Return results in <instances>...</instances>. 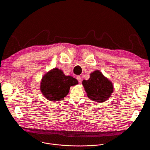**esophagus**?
I'll use <instances>...</instances> for the list:
<instances>
[{
	"mask_svg": "<svg viewBox=\"0 0 150 150\" xmlns=\"http://www.w3.org/2000/svg\"><path fill=\"white\" fill-rule=\"evenodd\" d=\"M76 79H77V80L79 82H81V81H82V78H81V76H76Z\"/></svg>",
	"mask_w": 150,
	"mask_h": 150,
	"instance_id": "1",
	"label": "esophagus"
}]
</instances>
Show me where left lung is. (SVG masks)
I'll use <instances>...</instances> for the list:
<instances>
[{
  "instance_id": "8db88e82",
  "label": "left lung",
  "mask_w": 150,
  "mask_h": 150,
  "mask_svg": "<svg viewBox=\"0 0 150 150\" xmlns=\"http://www.w3.org/2000/svg\"><path fill=\"white\" fill-rule=\"evenodd\" d=\"M82 85L88 97L98 103L108 100L113 92L112 82L98 70L92 72L88 80H83Z\"/></svg>"
}]
</instances>
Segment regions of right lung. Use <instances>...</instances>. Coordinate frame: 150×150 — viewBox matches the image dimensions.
Masks as SVG:
<instances>
[{
	"label": "right lung",
	"instance_id": "1",
	"mask_svg": "<svg viewBox=\"0 0 150 150\" xmlns=\"http://www.w3.org/2000/svg\"><path fill=\"white\" fill-rule=\"evenodd\" d=\"M78 83L76 79L66 76L58 68H53L42 76L40 83L42 94L49 101L63 100L69 92L71 86Z\"/></svg>",
	"mask_w": 150,
	"mask_h": 150
}]
</instances>
